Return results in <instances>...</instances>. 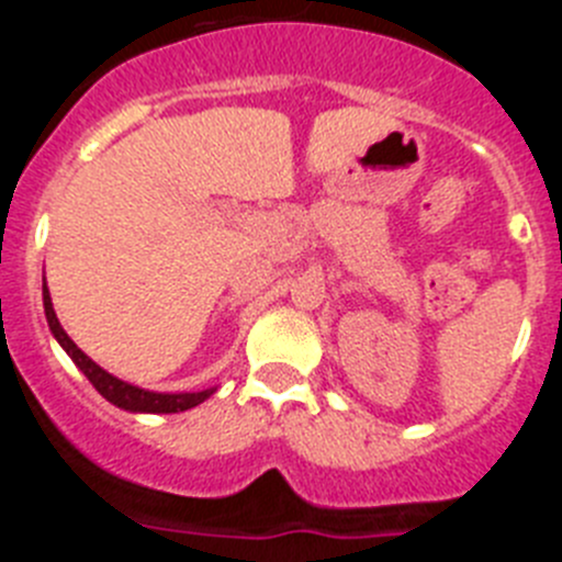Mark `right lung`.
Listing matches in <instances>:
<instances>
[{"mask_svg":"<svg viewBox=\"0 0 562 562\" xmlns=\"http://www.w3.org/2000/svg\"><path fill=\"white\" fill-rule=\"evenodd\" d=\"M42 295H44V315H47V324H49V331H53V337L61 342V349L72 357V362L83 371V376L95 385L98 394H101L103 400L112 402V405H117V408L132 411V414H180V411H188L193 408V405L205 402L207 396L216 391V389H207V391H193V394H157V391L137 389V385H132V382L117 380V376H112L109 371H103L95 360H89V357L78 349L76 342L69 340V335L61 329V324H58L53 301H49L47 284H44Z\"/></svg>","mask_w":562,"mask_h":562,"instance_id":"add662e5","label":"right lung"}]
</instances>
